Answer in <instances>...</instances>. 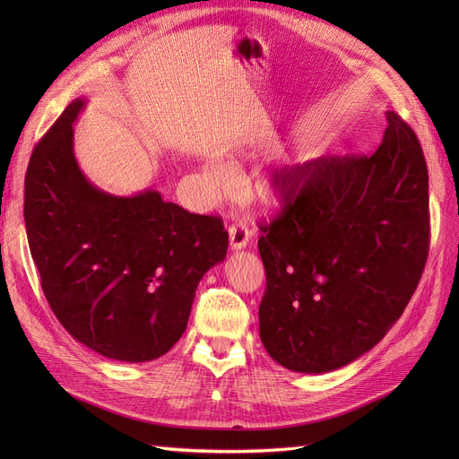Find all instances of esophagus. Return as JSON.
<instances>
[{
	"label": "esophagus",
	"mask_w": 459,
	"mask_h": 459,
	"mask_svg": "<svg viewBox=\"0 0 459 459\" xmlns=\"http://www.w3.org/2000/svg\"><path fill=\"white\" fill-rule=\"evenodd\" d=\"M251 241V231H248V226L243 224V221H235V224L230 226V247L231 251H241Z\"/></svg>",
	"instance_id": "34e87169"
}]
</instances>
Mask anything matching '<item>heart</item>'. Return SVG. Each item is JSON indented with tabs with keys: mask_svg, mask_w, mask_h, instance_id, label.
Masks as SVG:
<instances>
[{
	"mask_svg": "<svg viewBox=\"0 0 459 459\" xmlns=\"http://www.w3.org/2000/svg\"><path fill=\"white\" fill-rule=\"evenodd\" d=\"M231 179H233L231 170L224 162L212 160L206 166V186L211 191H214V193L224 191L231 184ZM262 189L268 197H283L289 193V186L283 184V179L275 174L268 176V179H264Z\"/></svg>",
	"mask_w": 459,
	"mask_h": 459,
	"instance_id": "obj_1",
	"label": "heart"
}]
</instances>
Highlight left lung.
Masks as SVG:
<instances>
[{
	"label": "left lung",
	"instance_id": "obj_1",
	"mask_svg": "<svg viewBox=\"0 0 459 459\" xmlns=\"http://www.w3.org/2000/svg\"><path fill=\"white\" fill-rule=\"evenodd\" d=\"M307 170L275 174L290 199L260 226L258 322L277 364L327 373L371 351L408 307L429 253V174L393 110L371 157L317 159Z\"/></svg>",
	"mask_w": 459,
	"mask_h": 459
}]
</instances>
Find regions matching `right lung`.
I'll return each instance as SVG.
<instances>
[{
  "instance_id": "1",
  "label": "right lung",
  "mask_w": 459,
  "mask_h": 459,
  "mask_svg": "<svg viewBox=\"0 0 459 459\" xmlns=\"http://www.w3.org/2000/svg\"><path fill=\"white\" fill-rule=\"evenodd\" d=\"M74 100L34 147L24 224L41 289L71 335L110 359L151 362L184 335L203 275L226 258L220 218L166 203L157 189L118 197L74 157Z\"/></svg>"
}]
</instances>
